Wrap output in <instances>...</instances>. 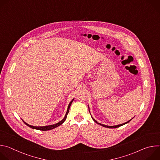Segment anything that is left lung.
<instances>
[{
    "mask_svg": "<svg viewBox=\"0 0 160 160\" xmlns=\"http://www.w3.org/2000/svg\"><path fill=\"white\" fill-rule=\"evenodd\" d=\"M88 110H89V112L90 113V109H89V106H88ZM91 117H92V120L96 123H98V124H99V125H101V126H102V127H106V128H117V127H120V126H122V125H125V124H127V123H128L130 121H131L133 118H132L131 120H128V122H125V123H122V124H120V125H113V126H109V125H104V124H102V123H99L98 122H97L92 116H91Z\"/></svg>",
    "mask_w": 160,
    "mask_h": 160,
    "instance_id": "left-lung-1",
    "label": "left lung"
}]
</instances>
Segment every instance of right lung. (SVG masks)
I'll return each mask as SVG.
<instances>
[{
    "mask_svg": "<svg viewBox=\"0 0 160 160\" xmlns=\"http://www.w3.org/2000/svg\"><path fill=\"white\" fill-rule=\"evenodd\" d=\"M74 100V98L70 101V102L69 103V104H68V108H67V111H66V112L65 114V116L61 120L59 121V122L55 123V124H53V125H46V126H41V127H37V126H33V125H30L29 124H28L27 123H26L23 120L21 119L22 121H23V122L27 125L29 127L33 128V129H36V130H43V131H46V130H52L53 128H55L56 127H58V126L61 125L62 123H64V122L66 120V117H67V115L68 114V112H69V110H70V106L72 103V102Z\"/></svg>",
    "mask_w": 160,
    "mask_h": 160,
    "instance_id": "right-lung-1",
    "label": "right lung"
}]
</instances>
